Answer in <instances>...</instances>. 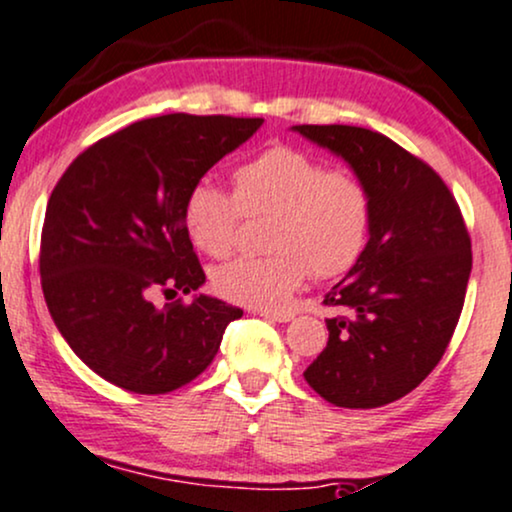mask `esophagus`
I'll return each instance as SVG.
<instances>
[{"instance_id":"34e87169","label":"esophagus","mask_w":512,"mask_h":512,"mask_svg":"<svg viewBox=\"0 0 512 512\" xmlns=\"http://www.w3.org/2000/svg\"><path fill=\"white\" fill-rule=\"evenodd\" d=\"M260 315L264 317V319H269V322H291L293 319V312H269V310H264V312H260Z\"/></svg>"}]
</instances>
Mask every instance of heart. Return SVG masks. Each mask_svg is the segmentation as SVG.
<instances>
[{
	"mask_svg": "<svg viewBox=\"0 0 512 512\" xmlns=\"http://www.w3.org/2000/svg\"><path fill=\"white\" fill-rule=\"evenodd\" d=\"M272 214L264 257H233L214 272V288L233 303L281 307L303 286L346 274L367 248L372 195L360 176L326 169L291 145H269L233 169V195L202 178L183 197L190 243L221 257L233 248L240 219Z\"/></svg>",
	"mask_w": 512,
	"mask_h": 512,
	"instance_id": "heart-1",
	"label": "heart"
}]
</instances>
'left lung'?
<instances>
[{"instance_id": "8db88e82", "label": "left lung", "mask_w": 512, "mask_h": 512, "mask_svg": "<svg viewBox=\"0 0 512 512\" xmlns=\"http://www.w3.org/2000/svg\"><path fill=\"white\" fill-rule=\"evenodd\" d=\"M346 159L372 195L367 248L326 293L341 317L305 381L338 408H379L439 365L463 312L472 269L458 202L429 164L357 126H293Z\"/></svg>"}]
</instances>
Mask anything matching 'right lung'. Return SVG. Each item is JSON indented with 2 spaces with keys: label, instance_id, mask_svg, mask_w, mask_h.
Masks as SVG:
<instances>
[{
  "label": "right lung",
  "instance_id": "add662e5",
  "mask_svg": "<svg viewBox=\"0 0 512 512\" xmlns=\"http://www.w3.org/2000/svg\"><path fill=\"white\" fill-rule=\"evenodd\" d=\"M264 119L166 114L135 121L73 159L49 195L40 276L49 315L73 353L109 384L169 393L214 360L240 307L152 295L205 283L183 229L193 183L252 138Z\"/></svg>",
  "mask_w": 512,
  "mask_h": 512
}]
</instances>
